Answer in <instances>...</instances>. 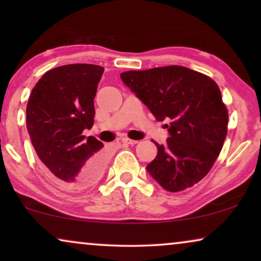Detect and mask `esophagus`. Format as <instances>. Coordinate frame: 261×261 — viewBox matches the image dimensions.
Here are the masks:
<instances>
[{
	"label": "esophagus",
	"instance_id": "1",
	"mask_svg": "<svg viewBox=\"0 0 261 261\" xmlns=\"http://www.w3.org/2000/svg\"><path fill=\"white\" fill-rule=\"evenodd\" d=\"M122 142L123 144H128V145H135L138 144V140H132V139H128V138H123L122 139Z\"/></svg>",
	"mask_w": 261,
	"mask_h": 261
}]
</instances>
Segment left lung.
<instances>
[{
    "label": "left lung",
    "instance_id": "obj_1",
    "mask_svg": "<svg viewBox=\"0 0 261 261\" xmlns=\"http://www.w3.org/2000/svg\"><path fill=\"white\" fill-rule=\"evenodd\" d=\"M121 80L158 121L167 120L170 137L146 166L170 192L191 188L212 169L227 137L228 110L212 78L171 65L127 71Z\"/></svg>",
    "mask_w": 261,
    "mask_h": 261
}]
</instances>
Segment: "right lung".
Listing matches in <instances>:
<instances>
[{
  "label": "right lung",
  "instance_id": "obj_1",
  "mask_svg": "<svg viewBox=\"0 0 261 261\" xmlns=\"http://www.w3.org/2000/svg\"><path fill=\"white\" fill-rule=\"evenodd\" d=\"M102 66L70 64L52 69L31 92L26 124L40 165L49 179L64 190H84L103 174V144L85 138L94 124V98Z\"/></svg>",
  "mask_w": 261,
  "mask_h": 261
}]
</instances>
